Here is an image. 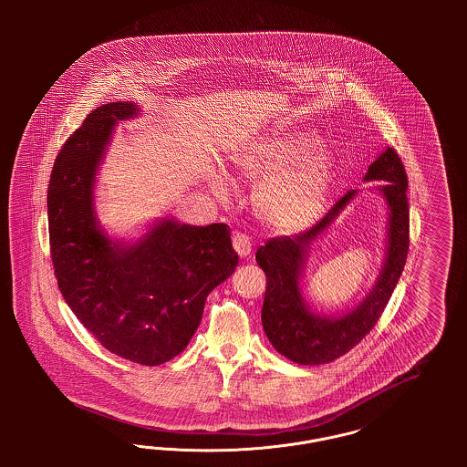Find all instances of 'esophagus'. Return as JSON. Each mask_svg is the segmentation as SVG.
Here are the masks:
<instances>
[{"label":"esophagus","mask_w":467,"mask_h":467,"mask_svg":"<svg viewBox=\"0 0 467 467\" xmlns=\"http://www.w3.org/2000/svg\"><path fill=\"white\" fill-rule=\"evenodd\" d=\"M233 246L238 252L240 257H248L252 252V242L244 233H234L233 234Z\"/></svg>","instance_id":"1"}]
</instances>
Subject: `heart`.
Here are the masks:
<instances>
[{"label": "heart", "instance_id": "heart-1", "mask_svg": "<svg viewBox=\"0 0 467 467\" xmlns=\"http://www.w3.org/2000/svg\"><path fill=\"white\" fill-rule=\"evenodd\" d=\"M310 134L265 138L234 157L236 170L259 183V213L276 229L299 231L315 223L333 189L336 164L326 149H313ZM223 194L221 180L213 182Z\"/></svg>", "mask_w": 467, "mask_h": 467}]
</instances>
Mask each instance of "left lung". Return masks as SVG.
Here are the masks:
<instances>
[{"label":"left lung","mask_w":467,"mask_h":467,"mask_svg":"<svg viewBox=\"0 0 467 467\" xmlns=\"http://www.w3.org/2000/svg\"><path fill=\"white\" fill-rule=\"evenodd\" d=\"M364 180H385L378 191L389 206V229L387 255L377 284L356 308L337 317L313 313L303 299L299 282L311 242L334 223L356 198L357 191H348L308 231L292 238H271L255 254L267 280L263 305L265 333L271 345L292 362L318 366L345 356L375 327L400 282L410 248V206L408 177L398 152L390 147L383 150L368 168Z\"/></svg>","instance_id":"left-lung-1"}]
</instances>
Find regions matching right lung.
Instances as JSON below:
<instances>
[{"label": "right lung", "instance_id": "add662e5", "mask_svg": "<svg viewBox=\"0 0 467 467\" xmlns=\"http://www.w3.org/2000/svg\"><path fill=\"white\" fill-rule=\"evenodd\" d=\"M136 113L130 101L103 105L67 138L48 182V238L57 285L82 326L111 354L157 366L187 347L238 254L225 223L162 219L133 244L101 231L96 173L117 120Z\"/></svg>", "mask_w": 467, "mask_h": 467}]
</instances>
